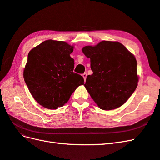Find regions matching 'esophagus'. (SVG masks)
I'll use <instances>...</instances> for the list:
<instances>
[{"label": "esophagus", "instance_id": "esophagus-1", "mask_svg": "<svg viewBox=\"0 0 160 160\" xmlns=\"http://www.w3.org/2000/svg\"><path fill=\"white\" fill-rule=\"evenodd\" d=\"M87 73H83V75H82V76H83V79H84V80L85 81V80H86V78H87Z\"/></svg>", "mask_w": 160, "mask_h": 160}]
</instances>
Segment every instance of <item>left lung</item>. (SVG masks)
Listing matches in <instances>:
<instances>
[{
    "mask_svg": "<svg viewBox=\"0 0 160 160\" xmlns=\"http://www.w3.org/2000/svg\"><path fill=\"white\" fill-rule=\"evenodd\" d=\"M82 52L90 58L93 74L84 85L92 98L102 110L125 103L137 88V62L134 56L119 42L102 41L85 46Z\"/></svg>",
    "mask_w": 160,
    "mask_h": 160,
    "instance_id": "obj_1",
    "label": "left lung"
}]
</instances>
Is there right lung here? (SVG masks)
Returning a JSON list of instances; mask_svg holds the SVG:
<instances>
[{
  "mask_svg": "<svg viewBox=\"0 0 160 160\" xmlns=\"http://www.w3.org/2000/svg\"><path fill=\"white\" fill-rule=\"evenodd\" d=\"M73 48L64 41L48 40L30 51L24 81L34 100L45 108L62 107L84 84L83 77L73 72L75 62L70 56Z\"/></svg>",
  "mask_w": 160,
  "mask_h": 160,
  "instance_id": "1",
  "label": "right lung"
}]
</instances>
